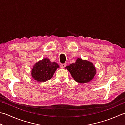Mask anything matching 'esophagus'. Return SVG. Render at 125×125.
<instances>
[{
    "label": "esophagus",
    "instance_id": "1",
    "mask_svg": "<svg viewBox=\"0 0 125 125\" xmlns=\"http://www.w3.org/2000/svg\"><path fill=\"white\" fill-rule=\"evenodd\" d=\"M60 67H61V68H64L66 67V64H65V63H64V64H61Z\"/></svg>",
    "mask_w": 125,
    "mask_h": 125
}]
</instances>
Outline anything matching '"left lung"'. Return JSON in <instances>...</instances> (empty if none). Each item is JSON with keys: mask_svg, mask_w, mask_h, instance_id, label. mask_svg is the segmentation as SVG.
<instances>
[{"mask_svg": "<svg viewBox=\"0 0 125 125\" xmlns=\"http://www.w3.org/2000/svg\"><path fill=\"white\" fill-rule=\"evenodd\" d=\"M76 81L85 83L93 79L96 74V69L92 63L78 58L76 62L65 67Z\"/></svg>", "mask_w": 125, "mask_h": 125, "instance_id": "obj_1", "label": "left lung"}]
</instances>
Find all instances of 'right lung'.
Segmentation results:
<instances>
[{
    "mask_svg": "<svg viewBox=\"0 0 125 125\" xmlns=\"http://www.w3.org/2000/svg\"><path fill=\"white\" fill-rule=\"evenodd\" d=\"M59 67L57 63H51L48 58H44L33 66L31 72L32 76L36 81H46L51 79L56 70Z\"/></svg>",
    "mask_w": 125,
    "mask_h": 125,
    "instance_id": "add662e5",
    "label": "right lung"
}]
</instances>
